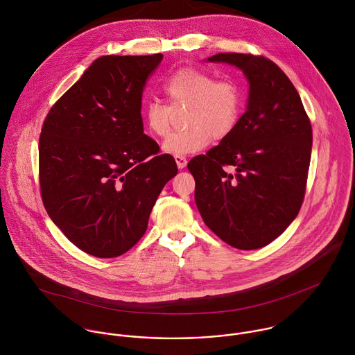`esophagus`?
<instances>
[{
	"label": "esophagus",
	"mask_w": 355,
	"mask_h": 355,
	"mask_svg": "<svg viewBox=\"0 0 355 355\" xmlns=\"http://www.w3.org/2000/svg\"><path fill=\"white\" fill-rule=\"evenodd\" d=\"M175 161L178 164V168H184L187 165V158L184 155H175Z\"/></svg>",
	"instance_id": "34e87169"
}]
</instances>
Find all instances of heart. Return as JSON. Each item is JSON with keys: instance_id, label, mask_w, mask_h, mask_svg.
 Listing matches in <instances>:
<instances>
[{"instance_id": "b5f03b06", "label": "heart", "mask_w": 355, "mask_h": 355, "mask_svg": "<svg viewBox=\"0 0 355 355\" xmlns=\"http://www.w3.org/2000/svg\"><path fill=\"white\" fill-rule=\"evenodd\" d=\"M169 105L149 102L142 110L146 130L165 138L172 127L173 112L186 107L183 131L164 142V152L175 155L200 152L210 142L228 138L238 125L242 112V92L230 79H216L202 68L176 69L162 86Z\"/></svg>"}]
</instances>
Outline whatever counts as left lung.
<instances>
[{
    "mask_svg": "<svg viewBox=\"0 0 355 355\" xmlns=\"http://www.w3.org/2000/svg\"><path fill=\"white\" fill-rule=\"evenodd\" d=\"M243 71L249 102L234 132L187 168L205 224L227 245L254 250L269 245L304 202L313 132L301 97L272 60L243 53L207 58Z\"/></svg>",
    "mask_w": 355,
    "mask_h": 355,
    "instance_id": "1",
    "label": "left lung"
}]
</instances>
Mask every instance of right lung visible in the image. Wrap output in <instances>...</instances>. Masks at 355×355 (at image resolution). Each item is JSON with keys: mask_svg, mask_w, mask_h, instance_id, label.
<instances>
[{"mask_svg": "<svg viewBox=\"0 0 355 355\" xmlns=\"http://www.w3.org/2000/svg\"><path fill=\"white\" fill-rule=\"evenodd\" d=\"M162 60L102 55L53 105L40 137V186L53 223L82 252L113 258L144 236L178 173L144 134L142 93Z\"/></svg>", "mask_w": 355, "mask_h": 355, "instance_id": "obj_1", "label": "right lung"}]
</instances>
